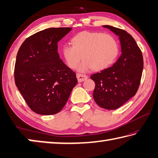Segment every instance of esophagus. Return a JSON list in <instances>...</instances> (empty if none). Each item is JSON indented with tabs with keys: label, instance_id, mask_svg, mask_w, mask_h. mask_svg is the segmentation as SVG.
<instances>
[{
	"label": "esophagus",
	"instance_id": "34e87169",
	"mask_svg": "<svg viewBox=\"0 0 158 158\" xmlns=\"http://www.w3.org/2000/svg\"><path fill=\"white\" fill-rule=\"evenodd\" d=\"M77 78L78 79V81L79 82H82L85 81V79H87L88 78V76L85 75V74H77Z\"/></svg>",
	"mask_w": 158,
	"mask_h": 158
}]
</instances>
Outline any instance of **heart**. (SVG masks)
Wrapping results in <instances>:
<instances>
[{"mask_svg":"<svg viewBox=\"0 0 158 158\" xmlns=\"http://www.w3.org/2000/svg\"><path fill=\"white\" fill-rule=\"evenodd\" d=\"M71 46L62 48V55L67 65L71 69L78 67L80 72L93 69L95 72L108 68L119 54V44L116 37L101 32L82 31L70 40Z\"/></svg>","mask_w":158,"mask_h":158,"instance_id":"obj_1","label":"heart"}]
</instances>
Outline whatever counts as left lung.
<instances>
[{
  "mask_svg": "<svg viewBox=\"0 0 158 158\" xmlns=\"http://www.w3.org/2000/svg\"><path fill=\"white\" fill-rule=\"evenodd\" d=\"M119 37L121 54L113 66L92 74L95 83L93 98L102 108L114 110L135 95L143 68V56L131 35L122 29L105 25Z\"/></svg>",
  "mask_w": 158,
  "mask_h": 158,
  "instance_id": "8db88e82",
  "label": "left lung"
}]
</instances>
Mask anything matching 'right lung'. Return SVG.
Wrapping results in <instances>:
<instances>
[{
	"label": "right lung",
	"mask_w": 158,
	"mask_h": 158,
	"mask_svg": "<svg viewBox=\"0 0 158 158\" xmlns=\"http://www.w3.org/2000/svg\"><path fill=\"white\" fill-rule=\"evenodd\" d=\"M72 28H50L28 37L18 51L15 81L32 111L41 115L59 112L75 86L76 74L60 59L58 42Z\"/></svg>",
	"instance_id": "obj_1"
}]
</instances>
